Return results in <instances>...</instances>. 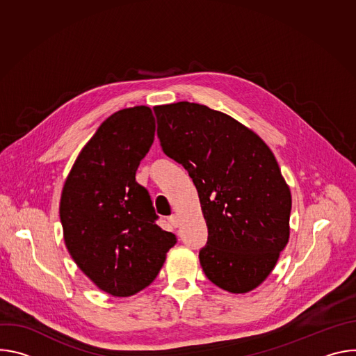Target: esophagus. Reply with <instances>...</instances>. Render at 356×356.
Masks as SVG:
<instances>
[{
	"label": "esophagus",
	"mask_w": 356,
	"mask_h": 356,
	"mask_svg": "<svg viewBox=\"0 0 356 356\" xmlns=\"http://www.w3.org/2000/svg\"><path fill=\"white\" fill-rule=\"evenodd\" d=\"M169 222L172 224V227H179V217L177 216H172V217H169Z\"/></svg>",
	"instance_id": "1"
}]
</instances>
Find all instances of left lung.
<instances>
[{
  "instance_id": "1",
  "label": "left lung",
  "mask_w": 356,
  "mask_h": 356,
  "mask_svg": "<svg viewBox=\"0 0 356 356\" xmlns=\"http://www.w3.org/2000/svg\"><path fill=\"white\" fill-rule=\"evenodd\" d=\"M165 154L193 179L209 238L198 258L229 293L257 289L289 242L291 194L269 146L232 117L180 101L154 108Z\"/></svg>"
}]
</instances>
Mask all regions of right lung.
Listing matches in <instances>:
<instances>
[{"label": "right lung", "instance_id": "1", "mask_svg": "<svg viewBox=\"0 0 356 356\" xmlns=\"http://www.w3.org/2000/svg\"><path fill=\"white\" fill-rule=\"evenodd\" d=\"M155 117L145 106L114 113L81 149L60 197V222L70 257L99 289L132 296L155 280L172 232L135 175L155 139Z\"/></svg>", "mask_w": 356, "mask_h": 356}]
</instances>
